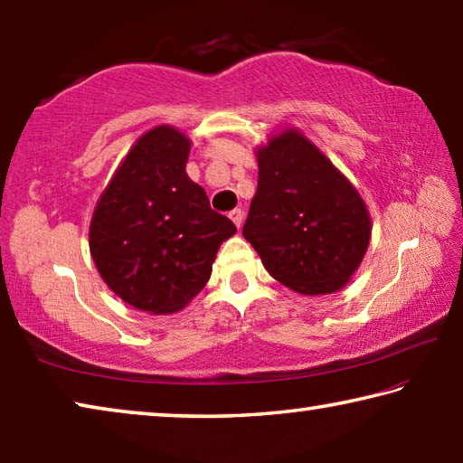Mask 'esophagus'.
I'll return each mask as SVG.
<instances>
[{
	"mask_svg": "<svg viewBox=\"0 0 463 463\" xmlns=\"http://www.w3.org/2000/svg\"><path fill=\"white\" fill-rule=\"evenodd\" d=\"M229 218L234 222V226H237V229H241V226H242V213H241L239 208L232 210V213L229 214Z\"/></svg>",
	"mask_w": 463,
	"mask_h": 463,
	"instance_id": "esophagus-1",
	"label": "esophagus"
}]
</instances>
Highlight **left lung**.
Here are the masks:
<instances>
[{"label":"left lung","mask_w":463,"mask_h":463,"mask_svg":"<svg viewBox=\"0 0 463 463\" xmlns=\"http://www.w3.org/2000/svg\"><path fill=\"white\" fill-rule=\"evenodd\" d=\"M255 155L260 179L242 237L286 288L304 296L339 292L372 239L364 198L294 127L271 135Z\"/></svg>","instance_id":"obj_1"}]
</instances>
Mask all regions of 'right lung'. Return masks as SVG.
Returning <instances> with one entry per match:
<instances>
[{
    "mask_svg": "<svg viewBox=\"0 0 463 463\" xmlns=\"http://www.w3.org/2000/svg\"><path fill=\"white\" fill-rule=\"evenodd\" d=\"M192 140L169 124L146 130L114 171L93 210L90 253L112 292L148 315L192 302L218 249L237 232L185 174Z\"/></svg>",
    "mask_w": 463,
    "mask_h": 463,
    "instance_id": "obj_1",
    "label": "right lung"
}]
</instances>
